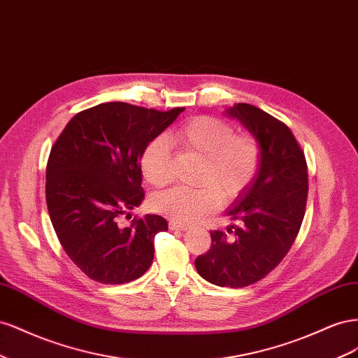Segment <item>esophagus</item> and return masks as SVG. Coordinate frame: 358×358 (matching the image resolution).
Here are the masks:
<instances>
[{
	"mask_svg": "<svg viewBox=\"0 0 358 358\" xmlns=\"http://www.w3.org/2000/svg\"><path fill=\"white\" fill-rule=\"evenodd\" d=\"M169 229H172V231H185V229H187V224L169 220Z\"/></svg>",
	"mask_w": 358,
	"mask_h": 358,
	"instance_id": "esophagus-1",
	"label": "esophagus"
}]
</instances>
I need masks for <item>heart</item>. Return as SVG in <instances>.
I'll return each mask as SVG.
<instances>
[{"label": "heart", "mask_w": 358, "mask_h": 358, "mask_svg": "<svg viewBox=\"0 0 358 358\" xmlns=\"http://www.w3.org/2000/svg\"><path fill=\"white\" fill-rule=\"evenodd\" d=\"M171 144L199 157L195 187H172L151 198V208L180 223L202 219L223 202H232L258 176L262 148L249 131H234L222 118L196 115L168 135ZM141 172L148 185L163 187L171 181V148L163 136L152 139L141 155Z\"/></svg>", "instance_id": "1"}]
</instances>
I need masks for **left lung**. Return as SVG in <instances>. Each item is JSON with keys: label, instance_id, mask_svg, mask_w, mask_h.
Masks as SVG:
<instances>
[{"label": "left lung", "instance_id": "1", "mask_svg": "<svg viewBox=\"0 0 358 358\" xmlns=\"http://www.w3.org/2000/svg\"><path fill=\"white\" fill-rule=\"evenodd\" d=\"M228 114L258 138L262 162L257 178L228 211L241 222L228 229L234 240L211 231V246L195 259V267L217 287L244 288L278 267L297 238L308 201V163L283 121L249 103H238Z\"/></svg>", "mask_w": 358, "mask_h": 358}]
</instances>
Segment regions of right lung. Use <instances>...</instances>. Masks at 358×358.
<instances>
[{
	"instance_id": "right-lung-1",
	"label": "right lung",
	"mask_w": 358,
	"mask_h": 358,
	"mask_svg": "<svg viewBox=\"0 0 358 358\" xmlns=\"http://www.w3.org/2000/svg\"><path fill=\"white\" fill-rule=\"evenodd\" d=\"M182 110L100 103L78 112L50 148L49 217L67 257L90 279L121 285L150 268L155 237L168 222L147 214L124 228L121 219L144 199L142 151Z\"/></svg>"
}]
</instances>
